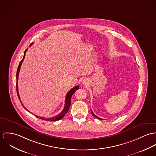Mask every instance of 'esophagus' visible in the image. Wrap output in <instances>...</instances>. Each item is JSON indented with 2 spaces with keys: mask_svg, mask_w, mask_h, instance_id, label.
<instances>
[{
  "mask_svg": "<svg viewBox=\"0 0 156 156\" xmlns=\"http://www.w3.org/2000/svg\"><path fill=\"white\" fill-rule=\"evenodd\" d=\"M83 84H84V85H87V82L86 80H84L83 81Z\"/></svg>",
  "mask_w": 156,
  "mask_h": 156,
  "instance_id": "34e87169",
  "label": "esophagus"
}]
</instances>
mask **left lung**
Listing matches in <instances>:
<instances>
[{"mask_svg": "<svg viewBox=\"0 0 156 156\" xmlns=\"http://www.w3.org/2000/svg\"><path fill=\"white\" fill-rule=\"evenodd\" d=\"M91 114H92V115H93V116H94L96 118H97V119H100V120H102V119H101V118H99V117H97L93 112V111H92V110H91Z\"/></svg>", "mask_w": 156, "mask_h": 156, "instance_id": "left-lung-1", "label": "left lung"}]
</instances>
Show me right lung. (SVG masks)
Segmentation results:
<instances>
[{
    "instance_id": "1",
    "label": "right lung",
    "mask_w": 156,
    "mask_h": 156,
    "mask_svg": "<svg viewBox=\"0 0 156 156\" xmlns=\"http://www.w3.org/2000/svg\"><path fill=\"white\" fill-rule=\"evenodd\" d=\"M33 43H32L31 45H32ZM27 49L26 50V51H24V56H23V59L20 61V63H19V65H18V67L17 71V75H16V78H17V83H16V89H17V93L18 97V99H20V102H21V101L20 100V96H19V93H18V75H19V72H20V68H21V64L24 59V57H25V55H26V52L27 51ZM79 89V86H75L73 88H72L70 90H69L68 91V93H67L66 94V99H65V106H64V109L58 115H55V117H53L51 118H44V117H39V116H36L35 115L36 117H37V118L40 119H42V120H47V121H57V120H59L60 119H62L65 115L69 111V109L70 108V99H71V97L73 95V94L76 91V90ZM24 108V109H26L28 112H30V111L29 110H27L26 109V108H25L24 106V105L22 104ZM31 113V112H30Z\"/></svg>"
}]
</instances>
